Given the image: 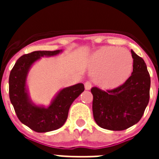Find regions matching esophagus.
Here are the masks:
<instances>
[{
  "label": "esophagus",
  "instance_id": "34e87169",
  "mask_svg": "<svg viewBox=\"0 0 159 159\" xmlns=\"http://www.w3.org/2000/svg\"><path fill=\"white\" fill-rule=\"evenodd\" d=\"M84 88H85V90H90L92 88V84L89 82V81H87L85 84H84Z\"/></svg>",
  "mask_w": 159,
  "mask_h": 159
}]
</instances>
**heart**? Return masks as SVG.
<instances>
[{"mask_svg": "<svg viewBox=\"0 0 159 159\" xmlns=\"http://www.w3.org/2000/svg\"><path fill=\"white\" fill-rule=\"evenodd\" d=\"M134 67L131 53L125 48L103 47L91 58V68L95 84L105 90L115 89L130 78Z\"/></svg>", "mask_w": 159, "mask_h": 159, "instance_id": "heart-1", "label": "heart"}]
</instances>
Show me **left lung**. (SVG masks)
Instances as JSON below:
<instances>
[{
  "label": "left lung",
  "instance_id": "1",
  "mask_svg": "<svg viewBox=\"0 0 159 159\" xmlns=\"http://www.w3.org/2000/svg\"><path fill=\"white\" fill-rule=\"evenodd\" d=\"M133 72L123 85L104 92L92 88L95 123L103 129L123 130L141 119L150 99L151 77L145 61L133 50Z\"/></svg>",
  "mask_w": 159,
  "mask_h": 159
}]
</instances>
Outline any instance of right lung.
Here are the masks:
<instances>
[{"label":"right lung","mask_w":159,"mask_h":159,"mask_svg":"<svg viewBox=\"0 0 159 159\" xmlns=\"http://www.w3.org/2000/svg\"><path fill=\"white\" fill-rule=\"evenodd\" d=\"M63 50L35 51L20 57L9 75V98L18 119L36 132L44 133L61 127L67 119L71 103L84 91V84H75L60 90L49 106L37 105L29 96L27 77L32 65L42 57L57 56Z\"/></svg>","instance_id":"obj_1"}]
</instances>
